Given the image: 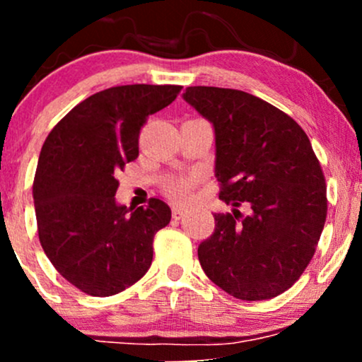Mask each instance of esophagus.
Returning <instances> with one entry per match:
<instances>
[{
  "mask_svg": "<svg viewBox=\"0 0 362 362\" xmlns=\"http://www.w3.org/2000/svg\"><path fill=\"white\" fill-rule=\"evenodd\" d=\"M172 216H173V219H177V221H178V219H180L182 218V216H184V211H182L180 209V207H173V209H172Z\"/></svg>",
  "mask_w": 362,
  "mask_h": 362,
  "instance_id": "obj_1",
  "label": "esophagus"
}]
</instances>
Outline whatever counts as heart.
Segmentation results:
<instances>
[{"instance_id":"b5f03b06","label":"heart","mask_w":362,"mask_h":362,"mask_svg":"<svg viewBox=\"0 0 362 362\" xmlns=\"http://www.w3.org/2000/svg\"><path fill=\"white\" fill-rule=\"evenodd\" d=\"M197 184V178L195 177H180L175 178L168 184V194L178 202H184L190 197V192Z\"/></svg>"}]
</instances>
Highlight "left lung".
Here are the masks:
<instances>
[{
  "mask_svg": "<svg viewBox=\"0 0 362 362\" xmlns=\"http://www.w3.org/2000/svg\"><path fill=\"white\" fill-rule=\"evenodd\" d=\"M184 98L213 122L219 199L235 207L213 214L214 233L197 250L201 267L238 300L279 296L308 267L327 219L325 177L308 136L247 91L189 86Z\"/></svg>",
  "mask_w": 362,
  "mask_h": 362,
  "instance_id": "1",
  "label": "left lung"
}]
</instances>
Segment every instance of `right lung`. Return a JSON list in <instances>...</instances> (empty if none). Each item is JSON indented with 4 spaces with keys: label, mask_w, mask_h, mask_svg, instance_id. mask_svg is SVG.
<instances>
[{
    "label": "right lung",
    "mask_w": 362,
    "mask_h": 362,
    "mask_svg": "<svg viewBox=\"0 0 362 362\" xmlns=\"http://www.w3.org/2000/svg\"><path fill=\"white\" fill-rule=\"evenodd\" d=\"M178 85L112 86L78 103L45 139L34 178L37 231L45 255L74 288L105 298L148 272L153 240L172 219L160 199L117 206L115 175L139 155L151 114L177 98Z\"/></svg>",
    "instance_id": "obj_1"
}]
</instances>
